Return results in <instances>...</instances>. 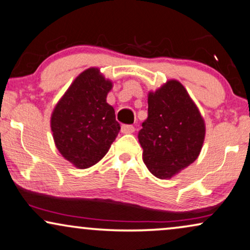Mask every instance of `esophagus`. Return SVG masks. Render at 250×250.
I'll use <instances>...</instances> for the list:
<instances>
[{"label":"esophagus","instance_id":"obj_1","mask_svg":"<svg viewBox=\"0 0 250 250\" xmlns=\"http://www.w3.org/2000/svg\"><path fill=\"white\" fill-rule=\"evenodd\" d=\"M135 131V127L131 125H123L121 127V132L123 134H131Z\"/></svg>","mask_w":250,"mask_h":250}]
</instances>
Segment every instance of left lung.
<instances>
[{"mask_svg":"<svg viewBox=\"0 0 250 250\" xmlns=\"http://www.w3.org/2000/svg\"><path fill=\"white\" fill-rule=\"evenodd\" d=\"M147 119L138 141L143 162L159 179H169L197 159L205 136L200 110L178 81H168L147 98Z\"/></svg>","mask_w":250,"mask_h":250,"instance_id":"8db88e82","label":"left lung"}]
</instances>
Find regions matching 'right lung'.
I'll use <instances>...</instances> for the list:
<instances>
[{
    "label": "right lung",
    "mask_w": 250,
    "mask_h": 250,
    "mask_svg": "<svg viewBox=\"0 0 250 250\" xmlns=\"http://www.w3.org/2000/svg\"><path fill=\"white\" fill-rule=\"evenodd\" d=\"M110 88V81L98 69H87L76 78L53 112L50 127L56 147L78 168L99 162L119 134L115 110L106 102Z\"/></svg>",
    "instance_id": "add662e5"
}]
</instances>
